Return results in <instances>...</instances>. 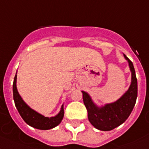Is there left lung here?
<instances>
[{"mask_svg":"<svg viewBox=\"0 0 149 149\" xmlns=\"http://www.w3.org/2000/svg\"><path fill=\"white\" fill-rule=\"evenodd\" d=\"M130 69L131 84L127 92L115 102L98 107L87 92H82L83 102L88 111V120L94 127L102 131H110L123 123L130 115L137 98L138 86L132 61L123 54Z\"/></svg>","mask_w":149,"mask_h":149,"instance_id":"left-lung-1","label":"left lung"}]
</instances>
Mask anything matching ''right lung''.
<instances>
[{"mask_svg": "<svg viewBox=\"0 0 149 149\" xmlns=\"http://www.w3.org/2000/svg\"><path fill=\"white\" fill-rule=\"evenodd\" d=\"M13 100H14L15 105L19 113L26 123L31 127H34L38 130H47L54 127H57L62 121L64 115L63 105L61 106V111L56 116L51 117H45L36 112L31 107H29L19 95L17 88V74L14 77V81L13 84Z\"/></svg>", "mask_w": 149, "mask_h": 149, "instance_id": "right-lung-1", "label": "right lung"}]
</instances>
